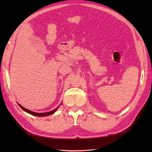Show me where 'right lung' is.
<instances>
[{
  "instance_id": "right-lung-1",
  "label": "right lung",
  "mask_w": 152,
  "mask_h": 152,
  "mask_svg": "<svg viewBox=\"0 0 152 152\" xmlns=\"http://www.w3.org/2000/svg\"><path fill=\"white\" fill-rule=\"evenodd\" d=\"M18 105L20 106V107L22 110H23L24 111H25L26 112H27V113H28L32 115L37 116V117H45V116H49V115H52L53 113H54L56 111V110H58V108L59 107V106H60V105H59V107H58L56 108H55L54 110H52V111L49 112H45V113H36V112H34L30 111V110H28V109L25 108L23 107V106H21V105L20 104H18Z\"/></svg>"
}]
</instances>
